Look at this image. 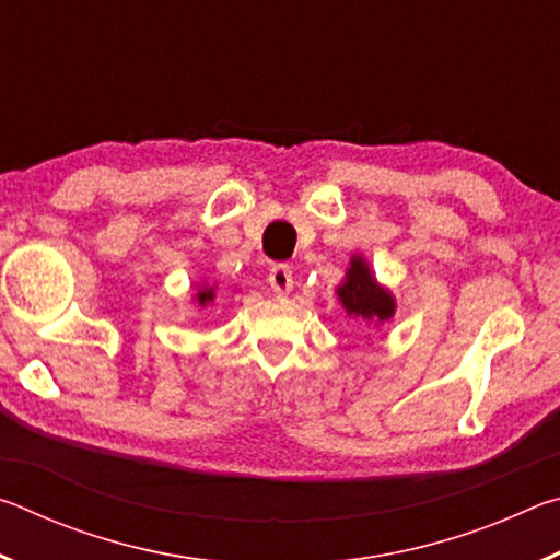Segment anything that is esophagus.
Segmentation results:
<instances>
[{
    "label": "esophagus",
    "mask_w": 560,
    "mask_h": 560,
    "mask_svg": "<svg viewBox=\"0 0 560 560\" xmlns=\"http://www.w3.org/2000/svg\"><path fill=\"white\" fill-rule=\"evenodd\" d=\"M269 287L279 296H287L293 289V271L289 264H273V269L269 271Z\"/></svg>",
    "instance_id": "34e87169"
}]
</instances>
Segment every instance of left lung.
<instances>
[{"mask_svg":"<svg viewBox=\"0 0 560 560\" xmlns=\"http://www.w3.org/2000/svg\"><path fill=\"white\" fill-rule=\"evenodd\" d=\"M336 296L350 318H360L373 326L390 320L397 308L393 291L375 279L371 264L360 254L350 257V267L343 281L338 283Z\"/></svg>","mask_w":560,"mask_h":560,"instance_id":"8db88e82","label":"left lung"}]
</instances>
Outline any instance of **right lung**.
<instances>
[{"label":"right lung","instance_id":"right-lung-1","mask_svg":"<svg viewBox=\"0 0 560 560\" xmlns=\"http://www.w3.org/2000/svg\"><path fill=\"white\" fill-rule=\"evenodd\" d=\"M195 296H192V301H197L200 303V306L205 308L207 303H212L214 301V287H210V283H205V281H197L195 283Z\"/></svg>","mask_w":560,"mask_h":560}]
</instances>
